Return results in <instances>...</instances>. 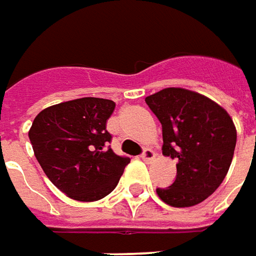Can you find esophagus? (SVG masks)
Returning <instances> with one entry per match:
<instances>
[{"instance_id": "obj_1", "label": "esophagus", "mask_w": 256, "mask_h": 256, "mask_svg": "<svg viewBox=\"0 0 256 256\" xmlns=\"http://www.w3.org/2000/svg\"><path fill=\"white\" fill-rule=\"evenodd\" d=\"M140 158H142L145 162H152V160L156 158V154L152 150V149L146 148L145 150H144V154L140 155Z\"/></svg>"}]
</instances>
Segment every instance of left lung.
<instances>
[{
	"label": "left lung",
	"instance_id": "left-lung-1",
	"mask_svg": "<svg viewBox=\"0 0 256 256\" xmlns=\"http://www.w3.org/2000/svg\"><path fill=\"white\" fill-rule=\"evenodd\" d=\"M145 101L162 124V154L178 162L176 180L156 188L158 196L172 207L202 203L218 188L232 162V118L216 101L180 87L164 88Z\"/></svg>",
	"mask_w": 256,
	"mask_h": 256
}]
</instances>
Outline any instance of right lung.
Wrapping results in <instances>:
<instances>
[{
    "mask_svg": "<svg viewBox=\"0 0 256 256\" xmlns=\"http://www.w3.org/2000/svg\"><path fill=\"white\" fill-rule=\"evenodd\" d=\"M114 108V101L84 97L44 108L32 122L28 135L38 162L73 200L97 202L110 194L131 160L108 146Z\"/></svg>",
    "mask_w": 256,
    "mask_h": 256,
    "instance_id": "right-lung-1",
    "label": "right lung"
}]
</instances>
